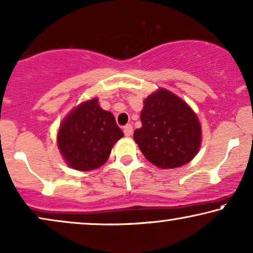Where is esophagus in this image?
<instances>
[{"label": "esophagus", "instance_id": "obj_1", "mask_svg": "<svg viewBox=\"0 0 253 253\" xmlns=\"http://www.w3.org/2000/svg\"><path fill=\"white\" fill-rule=\"evenodd\" d=\"M123 131H124V134H126V137L131 136V134H132V131H133L132 126H131V124H126V126H124Z\"/></svg>", "mask_w": 253, "mask_h": 253}]
</instances>
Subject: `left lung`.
<instances>
[{"label":"left lung","mask_w":253,"mask_h":253,"mask_svg":"<svg viewBox=\"0 0 253 253\" xmlns=\"http://www.w3.org/2000/svg\"><path fill=\"white\" fill-rule=\"evenodd\" d=\"M141 127L133 139L141 153L160 168H176L195 158L202 141L199 121L192 109L167 89L160 88L144 101Z\"/></svg>","instance_id":"obj_1"}]
</instances>
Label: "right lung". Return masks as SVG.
<instances>
[{
    "label": "right lung",
    "instance_id": "add662e5",
    "mask_svg": "<svg viewBox=\"0 0 253 253\" xmlns=\"http://www.w3.org/2000/svg\"><path fill=\"white\" fill-rule=\"evenodd\" d=\"M123 136L113 114L100 108L98 99H92L62 122L57 144L70 167L87 171L105 164L114 144Z\"/></svg>",
    "mask_w": 253,
    "mask_h": 253
}]
</instances>
